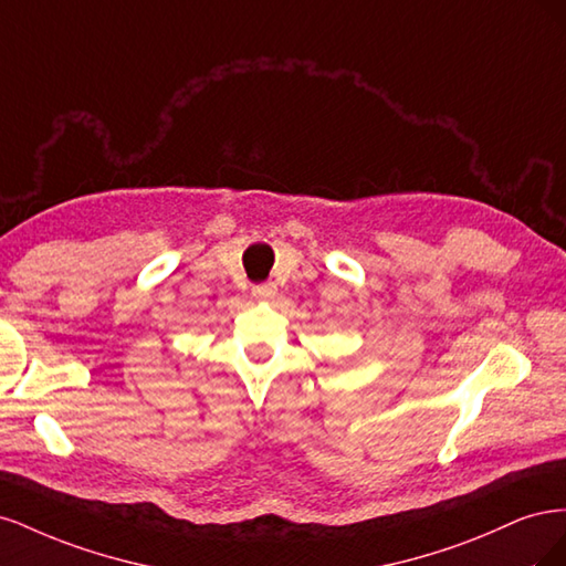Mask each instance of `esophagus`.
Instances as JSON below:
<instances>
[{
    "mask_svg": "<svg viewBox=\"0 0 566 566\" xmlns=\"http://www.w3.org/2000/svg\"><path fill=\"white\" fill-rule=\"evenodd\" d=\"M252 297L260 300V302H269V300L276 297V285H273V283L254 285V287H252Z\"/></svg>",
    "mask_w": 566,
    "mask_h": 566,
    "instance_id": "34e87169",
    "label": "esophagus"
}]
</instances>
